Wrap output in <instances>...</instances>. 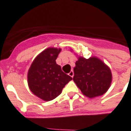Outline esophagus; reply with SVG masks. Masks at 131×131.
Here are the masks:
<instances>
[{
	"instance_id": "esophagus-1",
	"label": "esophagus",
	"mask_w": 131,
	"mask_h": 131,
	"mask_svg": "<svg viewBox=\"0 0 131 131\" xmlns=\"http://www.w3.org/2000/svg\"><path fill=\"white\" fill-rule=\"evenodd\" d=\"M73 75H74V73H73V71H70V73H69V76H71V77H73Z\"/></svg>"
}]
</instances>
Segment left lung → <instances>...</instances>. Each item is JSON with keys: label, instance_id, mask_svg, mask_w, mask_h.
Segmentation results:
<instances>
[{"label": "left lung", "instance_id": "8db88e82", "mask_svg": "<svg viewBox=\"0 0 131 131\" xmlns=\"http://www.w3.org/2000/svg\"><path fill=\"white\" fill-rule=\"evenodd\" d=\"M112 80L110 69L100 59L78 57L73 81L83 95L90 98L103 95L110 87Z\"/></svg>", "mask_w": 131, "mask_h": 131}]
</instances>
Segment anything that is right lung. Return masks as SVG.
Wrapping results in <instances>:
<instances>
[{
    "instance_id": "add662e5",
    "label": "right lung",
    "mask_w": 131,
    "mask_h": 131,
    "mask_svg": "<svg viewBox=\"0 0 131 131\" xmlns=\"http://www.w3.org/2000/svg\"><path fill=\"white\" fill-rule=\"evenodd\" d=\"M61 49L48 48L36 56L27 74L31 91L44 101H50L60 95L72 77L67 75L56 60Z\"/></svg>"
}]
</instances>
